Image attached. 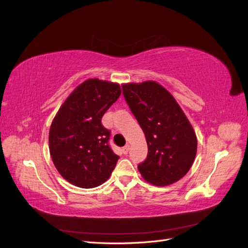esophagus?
Returning <instances> with one entry per match:
<instances>
[{"mask_svg":"<svg viewBox=\"0 0 248 248\" xmlns=\"http://www.w3.org/2000/svg\"><path fill=\"white\" fill-rule=\"evenodd\" d=\"M122 152H123V154H124V155L128 154V152H129V145H126L125 147H123V149H122Z\"/></svg>","mask_w":248,"mask_h":248,"instance_id":"1","label":"esophagus"}]
</instances>
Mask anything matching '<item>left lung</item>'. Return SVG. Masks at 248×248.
I'll use <instances>...</instances> for the list:
<instances>
[{"instance_id": "8db88e82", "label": "left lung", "mask_w": 248, "mask_h": 248, "mask_svg": "<svg viewBox=\"0 0 248 248\" xmlns=\"http://www.w3.org/2000/svg\"><path fill=\"white\" fill-rule=\"evenodd\" d=\"M124 98L145 133L148 155L139 164L147 182L166 186L183 178L197 154L196 132L171 94L153 80L122 86Z\"/></svg>"}]
</instances>
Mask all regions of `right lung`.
<instances>
[{"mask_svg": "<svg viewBox=\"0 0 248 248\" xmlns=\"http://www.w3.org/2000/svg\"><path fill=\"white\" fill-rule=\"evenodd\" d=\"M121 95L119 84L90 78L60 108L49 129V153L56 169L69 183L93 188L104 183L119 156L108 145L110 131L101 118Z\"/></svg>", "mask_w": 248, "mask_h": 248, "instance_id": "add662e5", "label": "right lung"}]
</instances>
